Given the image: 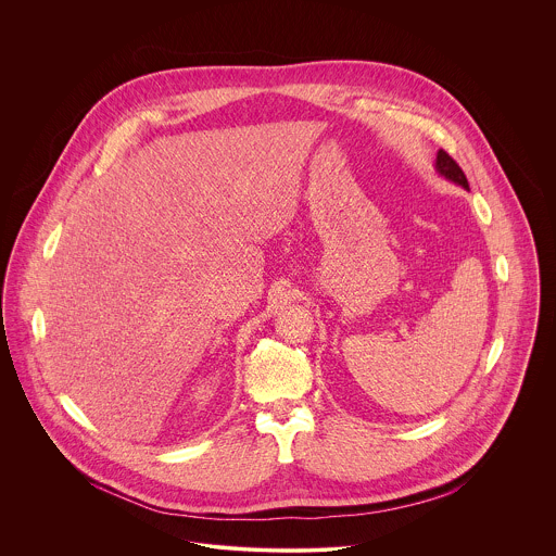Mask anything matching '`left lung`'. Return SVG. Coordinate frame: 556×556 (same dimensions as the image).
<instances>
[{"label":"left lung","instance_id":"left-lung-1","mask_svg":"<svg viewBox=\"0 0 556 556\" xmlns=\"http://www.w3.org/2000/svg\"><path fill=\"white\" fill-rule=\"evenodd\" d=\"M437 168H439V173L445 175L447 179H452V181H456V184L469 188V181H467L465 170L460 168V164L452 159L445 150H439V154H437Z\"/></svg>","mask_w":556,"mask_h":556}]
</instances>
